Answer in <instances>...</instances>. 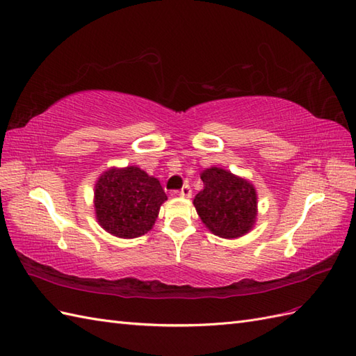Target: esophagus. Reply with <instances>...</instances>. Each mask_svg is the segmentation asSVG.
<instances>
[{
	"instance_id": "obj_1",
	"label": "esophagus",
	"mask_w": 356,
	"mask_h": 356,
	"mask_svg": "<svg viewBox=\"0 0 356 356\" xmlns=\"http://www.w3.org/2000/svg\"><path fill=\"white\" fill-rule=\"evenodd\" d=\"M179 195L183 197H190V196H192V188H190V186H184L183 188L179 190Z\"/></svg>"
}]
</instances>
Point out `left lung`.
I'll list each match as a JSON object with an SVG mask.
<instances>
[{"instance_id": "left-lung-1", "label": "left lung", "mask_w": 356, "mask_h": 356, "mask_svg": "<svg viewBox=\"0 0 356 356\" xmlns=\"http://www.w3.org/2000/svg\"><path fill=\"white\" fill-rule=\"evenodd\" d=\"M204 188L193 205L199 218L214 236L237 238L252 229L257 219V192L248 179L210 168L201 173Z\"/></svg>"}]
</instances>
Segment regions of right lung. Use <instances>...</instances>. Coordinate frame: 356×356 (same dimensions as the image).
Listing matches in <instances>:
<instances>
[{"mask_svg":"<svg viewBox=\"0 0 356 356\" xmlns=\"http://www.w3.org/2000/svg\"><path fill=\"white\" fill-rule=\"evenodd\" d=\"M168 196L160 181L140 168H111L95 184V213L101 227L120 238L148 232Z\"/></svg>","mask_w":356,"mask_h":356,"instance_id":"obj_1","label":"right lung"}]
</instances>
